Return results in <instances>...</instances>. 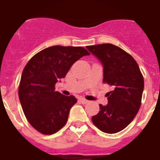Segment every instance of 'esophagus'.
I'll list each match as a JSON object with an SVG mask.
<instances>
[{"label":"esophagus","instance_id":"obj_1","mask_svg":"<svg viewBox=\"0 0 160 160\" xmlns=\"http://www.w3.org/2000/svg\"><path fill=\"white\" fill-rule=\"evenodd\" d=\"M80 102L81 103H83V104H86V103L88 102V101L87 100V99L83 98H80Z\"/></svg>","mask_w":160,"mask_h":160}]
</instances>
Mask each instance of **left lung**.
<instances>
[{
	"instance_id": "left-lung-1",
	"label": "left lung",
	"mask_w": 160,
	"mask_h": 160,
	"mask_svg": "<svg viewBox=\"0 0 160 160\" xmlns=\"http://www.w3.org/2000/svg\"><path fill=\"white\" fill-rule=\"evenodd\" d=\"M102 64L103 83L113 90L107 93L108 104L99 105L98 113L92 117L97 128L106 133L125 128L140 109L144 79L133 58L112 44L86 46Z\"/></svg>"
}]
</instances>
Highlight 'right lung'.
I'll use <instances>...</instances> for the list:
<instances>
[{"instance_id": "1", "label": "right lung", "mask_w": 160, "mask_h": 160, "mask_svg": "<svg viewBox=\"0 0 160 160\" xmlns=\"http://www.w3.org/2000/svg\"><path fill=\"white\" fill-rule=\"evenodd\" d=\"M85 55L89 53L83 47L54 45L35 54L25 66L18 97L27 119L38 132L50 135L66 124L77 99L55 91V84Z\"/></svg>"}]
</instances>
